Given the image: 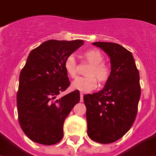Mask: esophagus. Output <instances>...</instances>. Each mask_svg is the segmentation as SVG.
Returning <instances> with one entry per match:
<instances>
[{
    "instance_id": "esophagus-1",
    "label": "esophagus",
    "mask_w": 156,
    "mask_h": 156,
    "mask_svg": "<svg viewBox=\"0 0 156 156\" xmlns=\"http://www.w3.org/2000/svg\"><path fill=\"white\" fill-rule=\"evenodd\" d=\"M80 101L81 102H83V94H80Z\"/></svg>"
}]
</instances>
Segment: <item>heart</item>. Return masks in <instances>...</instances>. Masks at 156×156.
<instances>
[{
    "label": "heart",
    "mask_w": 156,
    "mask_h": 156,
    "mask_svg": "<svg viewBox=\"0 0 156 156\" xmlns=\"http://www.w3.org/2000/svg\"><path fill=\"white\" fill-rule=\"evenodd\" d=\"M84 57L90 64L86 78H78L72 82L73 90L82 92H89L98 87V80L100 83H105L109 79L111 71L104 63H102L104 58L101 52L97 49H91L84 53ZM64 68L66 74L71 77L76 78L78 74L77 62L74 54H70L66 58Z\"/></svg>",
    "instance_id": "obj_1"
}]
</instances>
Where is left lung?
Wrapping results in <instances>:
<instances>
[{"label": "left lung", "mask_w": 156, "mask_h": 156, "mask_svg": "<svg viewBox=\"0 0 156 156\" xmlns=\"http://www.w3.org/2000/svg\"><path fill=\"white\" fill-rule=\"evenodd\" d=\"M110 58L111 74L102 90L83 96L87 135L100 144L117 141L130 130L141 94L140 73L131 52L112 42H94Z\"/></svg>", "instance_id": "obj_1"}]
</instances>
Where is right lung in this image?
Here are the masks:
<instances>
[{
  "label": "right lung",
  "instance_id": "obj_1",
  "mask_svg": "<svg viewBox=\"0 0 156 156\" xmlns=\"http://www.w3.org/2000/svg\"><path fill=\"white\" fill-rule=\"evenodd\" d=\"M83 43L49 40L29 54L20 73L16 105L20 126L32 141L53 145L62 139L66 118L80 101L78 90L57 98L70 85L64 62Z\"/></svg>",
  "mask_w": 156,
  "mask_h": 156
}]
</instances>
